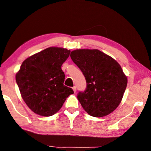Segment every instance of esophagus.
I'll return each instance as SVG.
<instances>
[{
  "label": "esophagus",
  "mask_w": 151,
  "mask_h": 151,
  "mask_svg": "<svg viewBox=\"0 0 151 151\" xmlns=\"http://www.w3.org/2000/svg\"><path fill=\"white\" fill-rule=\"evenodd\" d=\"M73 91H74V92H75H75L76 91V87L75 86H74L73 87Z\"/></svg>",
  "instance_id": "34e87169"
}]
</instances>
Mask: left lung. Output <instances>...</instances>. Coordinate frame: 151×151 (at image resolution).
<instances>
[{
    "label": "left lung",
    "instance_id": "8db88e82",
    "mask_svg": "<svg viewBox=\"0 0 151 151\" xmlns=\"http://www.w3.org/2000/svg\"><path fill=\"white\" fill-rule=\"evenodd\" d=\"M70 57L86 79L85 90L77 94L85 111L94 117L114 111L121 103L127 85V78L119 64L97 49L73 50Z\"/></svg>",
    "mask_w": 151,
    "mask_h": 151
}]
</instances>
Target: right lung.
Wrapping results in <instances>:
<instances>
[{
    "mask_svg": "<svg viewBox=\"0 0 151 151\" xmlns=\"http://www.w3.org/2000/svg\"><path fill=\"white\" fill-rule=\"evenodd\" d=\"M70 52L63 48L49 47L22 63L16 75L17 84L25 103L35 113L53 115L74 93L64 85L65 75L61 69Z\"/></svg>",
    "mask_w": 151,
    "mask_h": 151,
    "instance_id": "obj_1",
    "label": "right lung"
}]
</instances>
